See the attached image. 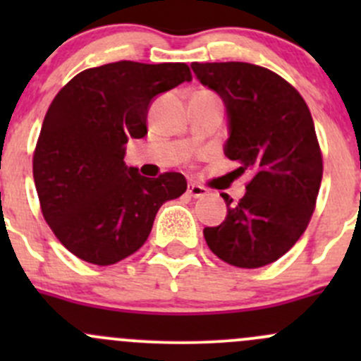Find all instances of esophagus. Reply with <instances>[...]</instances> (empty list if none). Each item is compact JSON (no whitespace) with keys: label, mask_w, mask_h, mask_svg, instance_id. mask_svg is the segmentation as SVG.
<instances>
[{"label":"esophagus","mask_w":361,"mask_h":361,"mask_svg":"<svg viewBox=\"0 0 361 361\" xmlns=\"http://www.w3.org/2000/svg\"><path fill=\"white\" fill-rule=\"evenodd\" d=\"M187 194L190 195V197L199 199V197H204V195H206L207 192H206V188L201 187V185L190 183V185H188V188H187Z\"/></svg>","instance_id":"34e87169"}]
</instances>
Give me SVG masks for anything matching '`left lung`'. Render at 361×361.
Listing matches in <instances>:
<instances>
[{"instance_id": "left-lung-1", "label": "left lung", "mask_w": 361, "mask_h": 361, "mask_svg": "<svg viewBox=\"0 0 361 361\" xmlns=\"http://www.w3.org/2000/svg\"><path fill=\"white\" fill-rule=\"evenodd\" d=\"M204 87L227 110L225 157L250 173L246 194L227 204L218 227L204 228L209 250L227 264L257 269L298 241L314 211L323 160L314 122L300 94L267 68L248 63H192Z\"/></svg>"}]
</instances>
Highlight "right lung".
Returning a JSON list of instances; mask_svg holds the SVG:
<instances>
[{"mask_svg": "<svg viewBox=\"0 0 361 361\" xmlns=\"http://www.w3.org/2000/svg\"><path fill=\"white\" fill-rule=\"evenodd\" d=\"M190 80L185 63L118 61L78 73L54 97L32 176L47 224L73 255L123 260L145 245L159 207L187 190L181 173L152 180L123 157L130 137L147 136L155 97Z\"/></svg>", "mask_w": 361, "mask_h": 361, "instance_id": "obj_1", "label": "right lung"}]
</instances>
